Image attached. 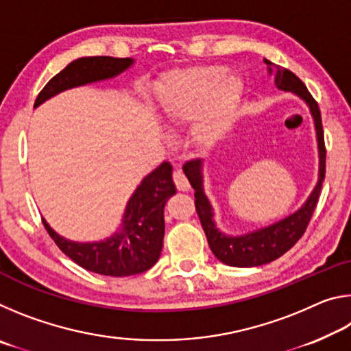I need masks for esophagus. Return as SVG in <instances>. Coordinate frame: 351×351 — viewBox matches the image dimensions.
Here are the masks:
<instances>
[{
	"label": "esophagus",
	"instance_id": "1",
	"mask_svg": "<svg viewBox=\"0 0 351 351\" xmlns=\"http://www.w3.org/2000/svg\"><path fill=\"white\" fill-rule=\"evenodd\" d=\"M173 181L176 184V189L180 190V192H187L190 189V184L187 181V178L184 176V173L181 170H175L173 171Z\"/></svg>",
	"mask_w": 351,
	"mask_h": 351
}]
</instances>
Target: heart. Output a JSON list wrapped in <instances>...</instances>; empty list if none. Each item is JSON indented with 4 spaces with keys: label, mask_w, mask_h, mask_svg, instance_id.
Instances as JSON below:
<instances>
[{
    "label": "heart",
    "mask_w": 351,
    "mask_h": 351,
    "mask_svg": "<svg viewBox=\"0 0 351 351\" xmlns=\"http://www.w3.org/2000/svg\"><path fill=\"white\" fill-rule=\"evenodd\" d=\"M243 90L240 77L218 64L171 71L158 85V110L169 123L193 119V139L210 148L232 128Z\"/></svg>",
    "instance_id": "heart-1"
}]
</instances>
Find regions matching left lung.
Wrapping results in <instances>:
<instances>
[{
	"label": "left lung",
	"mask_w": 351,
	"mask_h": 351,
	"mask_svg": "<svg viewBox=\"0 0 351 351\" xmlns=\"http://www.w3.org/2000/svg\"><path fill=\"white\" fill-rule=\"evenodd\" d=\"M265 63L268 64L269 75H274L276 86L278 90L293 93L294 96L304 100L308 108H310L317 139L319 175L310 197L294 213H289L288 217L278 219L276 223L251 230L247 234L229 235L224 234L217 226L215 210H213L210 199L207 198L204 192L203 159L184 164L182 170L187 176L190 186L195 190V206H197L199 221L204 229L210 251L224 265L235 266V268H252V266L271 263V261L282 257L285 252L289 251L299 241L305 232L308 223H310L314 209H316L320 189H322L325 178V142L319 105L313 99L310 91L306 90L304 82L295 74L285 68L276 66L269 60H265Z\"/></svg>",
	"instance_id": "obj_1"
}]
</instances>
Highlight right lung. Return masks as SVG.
<instances>
[{
  "mask_svg": "<svg viewBox=\"0 0 351 351\" xmlns=\"http://www.w3.org/2000/svg\"><path fill=\"white\" fill-rule=\"evenodd\" d=\"M134 63L133 58L82 57L46 83L34 108L71 88L114 79ZM173 167L164 161L150 171L130 197L117 230L105 240L73 241L57 234L43 218V224L63 254L86 271L100 276L127 277L141 274L156 263L164 241V206L176 193Z\"/></svg>",
  "mask_w": 351,
  "mask_h": 351,
  "instance_id": "right-lung-1",
  "label": "right lung"
}]
</instances>
